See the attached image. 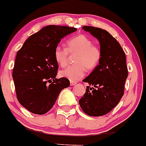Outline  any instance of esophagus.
I'll return each mask as SVG.
<instances>
[{
    "label": "esophagus",
    "instance_id": "1",
    "mask_svg": "<svg viewBox=\"0 0 146 146\" xmlns=\"http://www.w3.org/2000/svg\"><path fill=\"white\" fill-rule=\"evenodd\" d=\"M70 86H73V85H75V84H76V82H71L70 81Z\"/></svg>",
    "mask_w": 146,
    "mask_h": 146
}]
</instances>
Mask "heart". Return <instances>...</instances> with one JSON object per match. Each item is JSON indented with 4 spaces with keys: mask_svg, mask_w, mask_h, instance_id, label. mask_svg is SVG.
Here are the masks:
<instances>
[{
    "mask_svg": "<svg viewBox=\"0 0 146 146\" xmlns=\"http://www.w3.org/2000/svg\"><path fill=\"white\" fill-rule=\"evenodd\" d=\"M66 45L67 48L56 46L54 57L61 67H65L69 53L77 54L75 59L76 65L70 66L61 70L60 75L71 82L78 81L84 76L86 69L91 70L98 66L102 57L101 50L100 48L94 45L91 39L84 35L70 38L66 41Z\"/></svg>",
    "mask_w": 146,
    "mask_h": 146,
    "instance_id": "obj_1",
    "label": "heart"
}]
</instances>
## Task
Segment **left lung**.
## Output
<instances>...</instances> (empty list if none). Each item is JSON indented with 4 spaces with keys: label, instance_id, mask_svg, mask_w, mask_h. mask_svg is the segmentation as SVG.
Wrapping results in <instances>:
<instances>
[{
    "label": "left lung",
    "instance_id": "obj_1",
    "mask_svg": "<svg viewBox=\"0 0 146 146\" xmlns=\"http://www.w3.org/2000/svg\"><path fill=\"white\" fill-rule=\"evenodd\" d=\"M82 29L98 39L102 57L96 68L83 80L93 87L86 86L79 104L89 116H103L118 105L124 94L128 73L125 53L106 30L93 26H83Z\"/></svg>",
    "mask_w": 146,
    "mask_h": 146
}]
</instances>
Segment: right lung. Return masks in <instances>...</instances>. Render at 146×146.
Here are the masks:
<instances>
[{
    "instance_id": "1",
    "label": "right lung",
    "mask_w": 146,
    "mask_h": 146,
    "mask_svg": "<svg viewBox=\"0 0 146 146\" xmlns=\"http://www.w3.org/2000/svg\"><path fill=\"white\" fill-rule=\"evenodd\" d=\"M76 30L48 25L31 35L17 52L12 72L16 94L21 105L32 113H47L61 91L69 86L67 78H56L58 64L54 51L62 38Z\"/></svg>"
}]
</instances>
